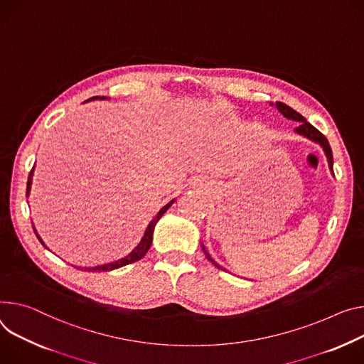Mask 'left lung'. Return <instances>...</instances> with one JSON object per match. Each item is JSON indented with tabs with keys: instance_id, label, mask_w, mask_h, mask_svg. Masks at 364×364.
<instances>
[{
	"instance_id": "1",
	"label": "left lung",
	"mask_w": 364,
	"mask_h": 364,
	"mask_svg": "<svg viewBox=\"0 0 364 364\" xmlns=\"http://www.w3.org/2000/svg\"><path fill=\"white\" fill-rule=\"evenodd\" d=\"M272 106H274L286 119H290V120H293V122H299V126L294 127V134L301 135V136H304V138H306V139H309V141L318 144V145L322 148V151H323V154H325V156H326V161H328L329 171H331V174L334 176V171H333V165H334L333 151H331V146H329V142L326 141V138L321 134V132H319L318 129H315L309 122H306V119H305L302 114H299L296 110H293L291 107H289L287 105H284V103H282V102H276V103H272ZM200 247H202L203 252L206 254L208 259L213 264V266H216V267L220 269V270H225L222 266H219V264L210 257V254L208 252L206 247H205L202 242H200Z\"/></svg>"
}]
</instances>
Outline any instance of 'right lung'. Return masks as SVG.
Segmentation results:
<instances>
[{"label": "right lung", "instance_id": "obj_1", "mask_svg": "<svg viewBox=\"0 0 364 364\" xmlns=\"http://www.w3.org/2000/svg\"><path fill=\"white\" fill-rule=\"evenodd\" d=\"M92 100H107V97H100V95H95V97H91V98H88L87 102H92ZM85 102V103H87ZM33 170H35V167H33ZM33 170L30 171V174H28V180H27V191H26V196L28 197V194H30V187H31V178H33ZM176 202V199H173L171 202H168L167 205H165L158 213H156V216L148 223V226H146V229H145V234H144V237H142V240H141V242L132 250L126 257H123V258H120V259H117V261H112V262H109V264H102V266H95V267H84V269H81V267H78V269H81V270H85V272H112V270H116V269H119V267H123V266H127V264H132V262H135V261H138V259H141L142 257H145V254L148 252V250H149V247H151V244H152V237H154V229H155V225H156V222L161 219V216L167 212L168 209H170V206L173 205ZM33 229H35V226H33ZM35 234H36V237H38V240L42 242V245L43 247H46L45 245V242L42 241V238L39 237V234H38V230L35 229ZM48 248V247H46ZM49 250V248H48Z\"/></svg>", "mask_w": 364, "mask_h": 364}]
</instances>
